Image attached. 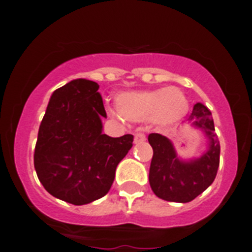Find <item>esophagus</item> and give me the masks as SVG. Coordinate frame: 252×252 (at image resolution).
<instances>
[{"instance_id":"34e87169","label":"esophagus","mask_w":252,"mask_h":252,"mask_svg":"<svg viewBox=\"0 0 252 252\" xmlns=\"http://www.w3.org/2000/svg\"><path fill=\"white\" fill-rule=\"evenodd\" d=\"M146 141V134L142 132H138V133H135L134 134V142L135 143H141V142Z\"/></svg>"}]
</instances>
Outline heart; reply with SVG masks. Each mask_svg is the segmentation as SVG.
I'll use <instances>...</instances> for the list:
<instances>
[{
  "instance_id": "heart-1",
  "label": "heart",
  "mask_w": 252,
  "mask_h": 252,
  "mask_svg": "<svg viewBox=\"0 0 252 252\" xmlns=\"http://www.w3.org/2000/svg\"><path fill=\"white\" fill-rule=\"evenodd\" d=\"M117 106L126 119L137 122L152 119L161 126L176 123L189 110L187 96L176 87L120 94Z\"/></svg>"
}]
</instances>
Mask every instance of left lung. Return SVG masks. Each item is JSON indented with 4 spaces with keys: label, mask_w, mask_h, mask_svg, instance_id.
I'll list each match as a JSON object with an SVG mask.
<instances>
[{
    "label": "left lung",
    "mask_w": 252,
    "mask_h": 252,
    "mask_svg": "<svg viewBox=\"0 0 252 252\" xmlns=\"http://www.w3.org/2000/svg\"><path fill=\"white\" fill-rule=\"evenodd\" d=\"M203 129L209 138V150L200 158L183 162L166 137L151 133L148 142L153 150L150 167V185L158 198L175 203H188L202 194L214 181L220 166V146L214 133V122L207 106L198 102L188 117Z\"/></svg>",
    "instance_id": "1"
}]
</instances>
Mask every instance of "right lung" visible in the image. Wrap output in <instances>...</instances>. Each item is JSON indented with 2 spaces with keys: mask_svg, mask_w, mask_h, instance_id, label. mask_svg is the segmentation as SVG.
Here are the masks:
<instances>
[{
  "mask_svg": "<svg viewBox=\"0 0 252 252\" xmlns=\"http://www.w3.org/2000/svg\"><path fill=\"white\" fill-rule=\"evenodd\" d=\"M99 85L73 80L57 89L39 126L34 166L44 189L74 205L108 194L118 163L133 146V135L102 134L106 118Z\"/></svg>",
  "mask_w": 252,
  "mask_h": 252,
  "instance_id": "add662e5",
  "label": "right lung"
}]
</instances>
